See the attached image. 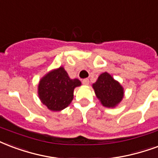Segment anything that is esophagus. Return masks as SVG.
<instances>
[{
  "mask_svg": "<svg viewBox=\"0 0 158 158\" xmlns=\"http://www.w3.org/2000/svg\"><path fill=\"white\" fill-rule=\"evenodd\" d=\"M82 83H83V85H88L89 83V79H83Z\"/></svg>",
  "mask_w": 158,
  "mask_h": 158,
  "instance_id": "1",
  "label": "esophagus"
}]
</instances>
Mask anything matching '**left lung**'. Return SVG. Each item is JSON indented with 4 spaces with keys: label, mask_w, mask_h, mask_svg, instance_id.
I'll use <instances>...</instances> for the list:
<instances>
[{
    "label": "left lung",
    "mask_w": 158,
    "mask_h": 158,
    "mask_svg": "<svg viewBox=\"0 0 158 158\" xmlns=\"http://www.w3.org/2000/svg\"><path fill=\"white\" fill-rule=\"evenodd\" d=\"M97 98L103 106L113 108L121 102L123 98V88L108 73H101L93 85Z\"/></svg>",
    "instance_id": "left-lung-1"
}]
</instances>
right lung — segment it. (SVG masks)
Returning <instances> with one entry per match:
<instances>
[{
  "mask_svg": "<svg viewBox=\"0 0 158 158\" xmlns=\"http://www.w3.org/2000/svg\"><path fill=\"white\" fill-rule=\"evenodd\" d=\"M81 85L79 79H71L63 67L43 77L38 85V95L43 105L52 111L69 106L73 98V89Z\"/></svg>",
  "mask_w": 158,
  "mask_h": 158,
  "instance_id": "obj_1",
  "label": "right lung"
}]
</instances>
